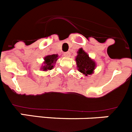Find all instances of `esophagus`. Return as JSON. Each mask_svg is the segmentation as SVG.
I'll use <instances>...</instances> for the list:
<instances>
[{
  "mask_svg": "<svg viewBox=\"0 0 132 132\" xmlns=\"http://www.w3.org/2000/svg\"><path fill=\"white\" fill-rule=\"evenodd\" d=\"M64 56H66V57H70V52H66V53H64Z\"/></svg>",
  "mask_w": 132,
  "mask_h": 132,
  "instance_id": "esophagus-1",
  "label": "esophagus"
}]
</instances>
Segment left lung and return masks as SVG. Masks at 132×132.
Segmentation results:
<instances>
[{
    "instance_id": "left-lung-1",
    "label": "left lung",
    "mask_w": 132,
    "mask_h": 132,
    "mask_svg": "<svg viewBox=\"0 0 132 132\" xmlns=\"http://www.w3.org/2000/svg\"><path fill=\"white\" fill-rule=\"evenodd\" d=\"M76 61L78 70L85 76L91 74L95 70V63L89 57L88 54L83 51L82 48L78 51Z\"/></svg>"
}]
</instances>
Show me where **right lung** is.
Returning <instances> with one entry per match:
<instances>
[{
	"mask_svg": "<svg viewBox=\"0 0 132 132\" xmlns=\"http://www.w3.org/2000/svg\"><path fill=\"white\" fill-rule=\"evenodd\" d=\"M57 54H52L48 55L45 58V65L43 66L42 68L44 71H47V70H52L53 68V64L57 60Z\"/></svg>",
	"mask_w": 132,
	"mask_h": 132,
	"instance_id": "obj_1",
	"label": "right lung"
}]
</instances>
